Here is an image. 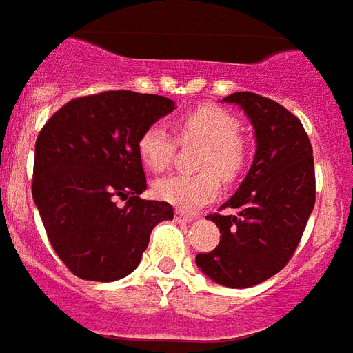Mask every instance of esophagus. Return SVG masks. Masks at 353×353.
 I'll use <instances>...</instances> for the list:
<instances>
[{
  "label": "esophagus",
  "instance_id": "obj_1",
  "mask_svg": "<svg viewBox=\"0 0 353 353\" xmlns=\"http://www.w3.org/2000/svg\"><path fill=\"white\" fill-rule=\"evenodd\" d=\"M174 220H176V222H191V220H193V216H191V214H188V212L179 211V209H176V211H174Z\"/></svg>",
  "mask_w": 353,
  "mask_h": 353
}]
</instances>
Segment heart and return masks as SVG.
Returning <instances> with one entry per match:
<instances>
[{"label":"heart","mask_w":353,"mask_h":353,"mask_svg":"<svg viewBox=\"0 0 353 353\" xmlns=\"http://www.w3.org/2000/svg\"><path fill=\"white\" fill-rule=\"evenodd\" d=\"M180 144L200 145L191 176H165L153 183V194L182 211L209 203L220 191V182L240 179L249 162V150L240 135V121L218 106H200L174 121ZM174 139L159 124L145 128L137 141V153L145 170L162 173L171 165Z\"/></svg>","instance_id":"heart-1"}]
</instances>
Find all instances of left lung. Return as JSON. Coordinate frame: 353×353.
Masks as SVG:
<instances>
[{
    "instance_id": "1",
    "label": "left lung",
    "mask_w": 353,
    "mask_h": 353,
    "mask_svg": "<svg viewBox=\"0 0 353 353\" xmlns=\"http://www.w3.org/2000/svg\"><path fill=\"white\" fill-rule=\"evenodd\" d=\"M245 110L256 133V155L245 180L209 220L220 243L196 265L216 283L247 288L272 278L298 249L316 203L312 144L301 121L272 99L236 92L223 99Z\"/></svg>"
}]
</instances>
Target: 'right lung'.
<instances>
[{"instance_id":"obj_1","label":"right lung","mask_w":353,"mask_h":353,"mask_svg":"<svg viewBox=\"0 0 353 353\" xmlns=\"http://www.w3.org/2000/svg\"><path fill=\"white\" fill-rule=\"evenodd\" d=\"M173 110L162 95L110 90L72 99L39 131L32 196L55 254L77 278L128 276L153 227L173 220L170 203L139 196L148 183L137 153L142 131Z\"/></svg>"}]
</instances>
